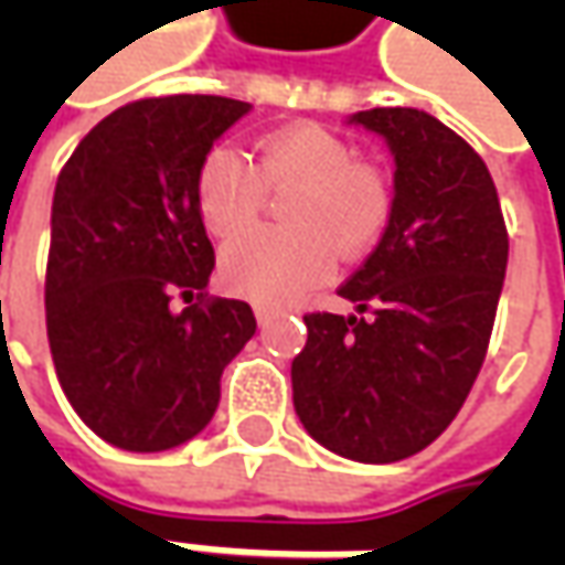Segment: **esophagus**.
Returning a JSON list of instances; mask_svg holds the SVG:
<instances>
[{
	"label": "esophagus",
	"mask_w": 565,
	"mask_h": 565,
	"mask_svg": "<svg viewBox=\"0 0 565 565\" xmlns=\"http://www.w3.org/2000/svg\"><path fill=\"white\" fill-rule=\"evenodd\" d=\"M254 317H257V323H260V327H267L273 317V308L270 305H260V301H257V305H254Z\"/></svg>",
	"instance_id": "34e87169"
}]
</instances>
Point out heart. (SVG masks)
Returning a JSON list of instances; mask_svg holds the SVG:
<instances>
[{
    "label": "heart",
    "instance_id": "b5f03b06",
    "mask_svg": "<svg viewBox=\"0 0 565 565\" xmlns=\"http://www.w3.org/2000/svg\"><path fill=\"white\" fill-rule=\"evenodd\" d=\"M355 143L305 121L257 141L254 166L228 143L206 150L194 175V204L206 232L228 238L259 215L267 190H285L286 230H255L220 254V279L235 295L286 301L327 279L333 250L355 260L393 220V182L380 166L355 160Z\"/></svg>",
    "mask_w": 565,
    "mask_h": 565
}]
</instances>
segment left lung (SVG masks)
<instances>
[{
	"mask_svg": "<svg viewBox=\"0 0 565 565\" xmlns=\"http://www.w3.org/2000/svg\"><path fill=\"white\" fill-rule=\"evenodd\" d=\"M352 121L396 157L393 220L339 286L359 315H305L295 415L330 452L399 462L444 434L488 355L510 235L484 160L452 128L405 106Z\"/></svg>",
	"mask_w": 565,
	"mask_h": 565,
	"instance_id": "left-lung-1",
	"label": "left lung"
}]
</instances>
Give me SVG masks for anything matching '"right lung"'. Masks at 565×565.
Returning a JSON list of instances; mask_svg holds the SVG:
<instances>
[{
	"mask_svg": "<svg viewBox=\"0 0 565 565\" xmlns=\"http://www.w3.org/2000/svg\"><path fill=\"white\" fill-rule=\"evenodd\" d=\"M248 109L204 94L135 99L58 172L46 260L55 377L77 418L119 449L160 452L201 434L223 367L257 330L245 301L206 292L216 257L194 204L198 166Z\"/></svg>",
	"mask_w": 565,
	"mask_h": 565,
	"instance_id": "1",
	"label": "right lung"
}]
</instances>
